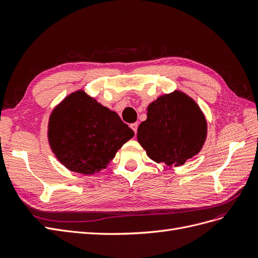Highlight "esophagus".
Instances as JSON below:
<instances>
[{"label":"esophagus","mask_w":258,"mask_h":258,"mask_svg":"<svg viewBox=\"0 0 258 258\" xmlns=\"http://www.w3.org/2000/svg\"><path fill=\"white\" fill-rule=\"evenodd\" d=\"M138 126H139V124H138V122H134V123H131V124H130V128H131L132 130H134V131H135V134H137V130H138Z\"/></svg>","instance_id":"obj_1"}]
</instances>
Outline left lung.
<instances>
[{
  "label": "left lung",
  "mask_w": 258,
  "mask_h": 258,
  "mask_svg": "<svg viewBox=\"0 0 258 258\" xmlns=\"http://www.w3.org/2000/svg\"><path fill=\"white\" fill-rule=\"evenodd\" d=\"M207 119L195 101L175 90L147 107V118L138 128V142L148 157L169 167L183 166L196 156L207 139Z\"/></svg>",
  "instance_id": "8db88e82"
}]
</instances>
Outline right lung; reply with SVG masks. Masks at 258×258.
I'll return each mask as SVG.
<instances>
[{
    "instance_id": "add662e5",
    "label": "right lung",
    "mask_w": 258,
    "mask_h": 258,
    "mask_svg": "<svg viewBox=\"0 0 258 258\" xmlns=\"http://www.w3.org/2000/svg\"><path fill=\"white\" fill-rule=\"evenodd\" d=\"M135 136L128 124L96 99L77 90L53 108L48 122L52 153L67 169L95 174Z\"/></svg>"
}]
</instances>
